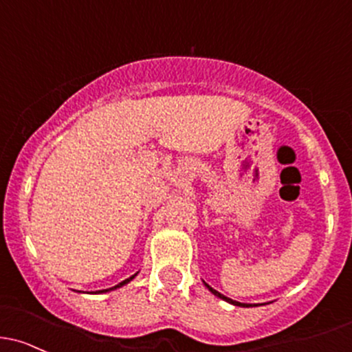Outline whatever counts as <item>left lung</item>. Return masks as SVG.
<instances>
[{
    "label": "left lung",
    "instance_id": "left-lung-1",
    "mask_svg": "<svg viewBox=\"0 0 352 352\" xmlns=\"http://www.w3.org/2000/svg\"><path fill=\"white\" fill-rule=\"evenodd\" d=\"M204 285L207 287V290L210 292V294H214V295H216V297L223 298V300H226L228 303H232V305H236V307H251V303H241V302H236V300H232V298L224 297L223 294H219V292H217V290H214V288H212V287H209V285H207L206 282H204Z\"/></svg>",
    "mask_w": 352,
    "mask_h": 352
}]
</instances>
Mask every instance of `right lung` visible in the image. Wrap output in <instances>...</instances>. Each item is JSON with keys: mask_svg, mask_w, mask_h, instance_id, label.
<instances>
[{"mask_svg": "<svg viewBox=\"0 0 352 352\" xmlns=\"http://www.w3.org/2000/svg\"><path fill=\"white\" fill-rule=\"evenodd\" d=\"M138 275V273H135V275H131L129 276V278H126V280H123V282L121 283H118V285H114V287H111V288H106V290H99V292H96V294H106V292H113V290H116V288H121V287H124V285L126 283H129L131 282L133 278H135V276Z\"/></svg>", "mask_w": 352, "mask_h": 352, "instance_id": "1", "label": "right lung"}]
</instances>
